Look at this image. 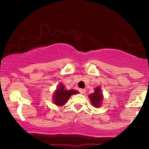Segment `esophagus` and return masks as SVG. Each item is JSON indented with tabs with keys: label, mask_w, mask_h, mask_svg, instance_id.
<instances>
[{
	"label": "esophagus",
	"mask_w": 149,
	"mask_h": 149,
	"mask_svg": "<svg viewBox=\"0 0 149 149\" xmlns=\"http://www.w3.org/2000/svg\"><path fill=\"white\" fill-rule=\"evenodd\" d=\"M79 92H80L81 94H85L86 90H85V89H84V88H81V89H79Z\"/></svg>",
	"instance_id": "34e87169"
}]
</instances>
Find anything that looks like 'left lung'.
<instances>
[{
    "mask_svg": "<svg viewBox=\"0 0 149 149\" xmlns=\"http://www.w3.org/2000/svg\"><path fill=\"white\" fill-rule=\"evenodd\" d=\"M88 97H89L90 100H91V102L93 104V106L95 107H101L102 102L103 100V95L102 93L100 86L95 88L94 92L89 94Z\"/></svg>",
    "mask_w": 149,
    "mask_h": 149,
    "instance_id": "1",
    "label": "left lung"
}]
</instances>
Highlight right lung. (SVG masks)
Returning <instances> with one entry per match:
<instances>
[{"label":"right lung","instance_id":"add662e5","mask_svg":"<svg viewBox=\"0 0 149 149\" xmlns=\"http://www.w3.org/2000/svg\"><path fill=\"white\" fill-rule=\"evenodd\" d=\"M76 94H78V91L74 89L65 90L63 84H61L54 92L53 102L58 106H63L67 102L70 96Z\"/></svg>","mask_w":149,"mask_h":149}]
</instances>
